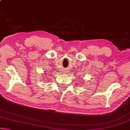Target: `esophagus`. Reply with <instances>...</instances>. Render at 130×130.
<instances>
[{
  "instance_id": "1",
  "label": "esophagus",
  "mask_w": 130,
  "mask_h": 130,
  "mask_svg": "<svg viewBox=\"0 0 130 130\" xmlns=\"http://www.w3.org/2000/svg\"><path fill=\"white\" fill-rule=\"evenodd\" d=\"M64 73H67V71H66V70H65V71H64Z\"/></svg>"
}]
</instances>
